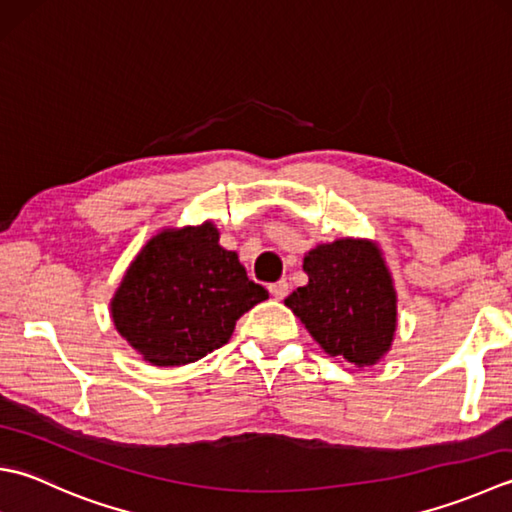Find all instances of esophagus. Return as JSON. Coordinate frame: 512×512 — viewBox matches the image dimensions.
<instances>
[{"instance_id": "obj_1", "label": "esophagus", "mask_w": 512, "mask_h": 512, "mask_svg": "<svg viewBox=\"0 0 512 512\" xmlns=\"http://www.w3.org/2000/svg\"><path fill=\"white\" fill-rule=\"evenodd\" d=\"M268 290H270V295H273L275 299H284V297L288 295V290H290V284L286 282V279H279V282H275V284H270V286H268Z\"/></svg>"}]
</instances>
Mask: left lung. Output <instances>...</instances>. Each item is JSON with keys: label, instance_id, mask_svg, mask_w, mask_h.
I'll return each mask as SVG.
<instances>
[{"label": "left lung", "instance_id": "1", "mask_svg": "<svg viewBox=\"0 0 512 512\" xmlns=\"http://www.w3.org/2000/svg\"><path fill=\"white\" fill-rule=\"evenodd\" d=\"M304 273L308 284L284 304L330 357L357 368L377 364L397 328V295L382 250L350 237L319 244L306 253Z\"/></svg>", "mask_w": 512, "mask_h": 512}]
</instances>
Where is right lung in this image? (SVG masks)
<instances>
[{"label":"right lung","mask_w":512,"mask_h":512,"mask_svg":"<svg viewBox=\"0 0 512 512\" xmlns=\"http://www.w3.org/2000/svg\"><path fill=\"white\" fill-rule=\"evenodd\" d=\"M268 299L219 230L166 228L139 250L115 290L117 333L153 366H184L228 344L237 319Z\"/></svg>","instance_id":"obj_1"}]
</instances>
